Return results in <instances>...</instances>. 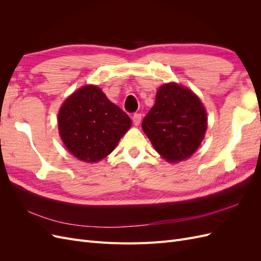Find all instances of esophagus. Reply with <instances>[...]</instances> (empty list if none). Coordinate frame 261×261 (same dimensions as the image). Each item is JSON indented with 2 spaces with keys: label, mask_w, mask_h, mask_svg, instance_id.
Wrapping results in <instances>:
<instances>
[{
  "label": "esophagus",
  "mask_w": 261,
  "mask_h": 261,
  "mask_svg": "<svg viewBox=\"0 0 261 261\" xmlns=\"http://www.w3.org/2000/svg\"><path fill=\"white\" fill-rule=\"evenodd\" d=\"M133 122L136 126H138L141 122V114L140 113H135L133 115Z\"/></svg>",
  "instance_id": "34e87169"
}]
</instances>
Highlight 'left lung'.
Returning a JSON list of instances; mask_svg holds the SVG:
<instances>
[{"label":"left lung","instance_id":"left-lung-1","mask_svg":"<svg viewBox=\"0 0 261 261\" xmlns=\"http://www.w3.org/2000/svg\"><path fill=\"white\" fill-rule=\"evenodd\" d=\"M207 113L200 99L186 87L170 83L156 91L155 103L143 120V130L168 162L191 156L207 130Z\"/></svg>","mask_w":261,"mask_h":261}]
</instances>
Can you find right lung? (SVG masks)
<instances>
[{"instance_id": "obj_1", "label": "right lung", "mask_w": 261, "mask_h": 261, "mask_svg": "<svg viewBox=\"0 0 261 261\" xmlns=\"http://www.w3.org/2000/svg\"><path fill=\"white\" fill-rule=\"evenodd\" d=\"M60 136L78 160L98 162L111 153L132 125L129 116L97 86L78 89L61 107Z\"/></svg>"}]
</instances>
